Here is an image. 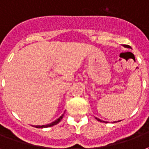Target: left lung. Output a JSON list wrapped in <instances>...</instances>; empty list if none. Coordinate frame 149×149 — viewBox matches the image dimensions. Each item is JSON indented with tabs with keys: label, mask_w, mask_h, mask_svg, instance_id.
I'll return each instance as SVG.
<instances>
[{
	"label": "left lung",
	"mask_w": 149,
	"mask_h": 149,
	"mask_svg": "<svg viewBox=\"0 0 149 149\" xmlns=\"http://www.w3.org/2000/svg\"><path fill=\"white\" fill-rule=\"evenodd\" d=\"M123 47H129V46H127V45H123ZM95 119H96V120H97V121H100V122H104V121H102V120H100V119H98V118H97V117H95ZM120 121H115V122H114V123L120 122Z\"/></svg>",
	"instance_id": "obj_1"
}]
</instances>
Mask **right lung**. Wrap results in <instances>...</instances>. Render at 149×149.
<instances>
[{
	"mask_svg": "<svg viewBox=\"0 0 149 149\" xmlns=\"http://www.w3.org/2000/svg\"><path fill=\"white\" fill-rule=\"evenodd\" d=\"M65 113V112H64ZM63 116H64V114H62L61 116H60L58 119H57L56 120H54V122H52L51 123H49V124H47V125H42V126H34L35 127H37V128H47V127H52V126H54V125H56L58 124V123L62 120V119L63 118Z\"/></svg>",
	"mask_w": 149,
	"mask_h": 149,
	"instance_id": "obj_1",
	"label": "right lung"
}]
</instances>
